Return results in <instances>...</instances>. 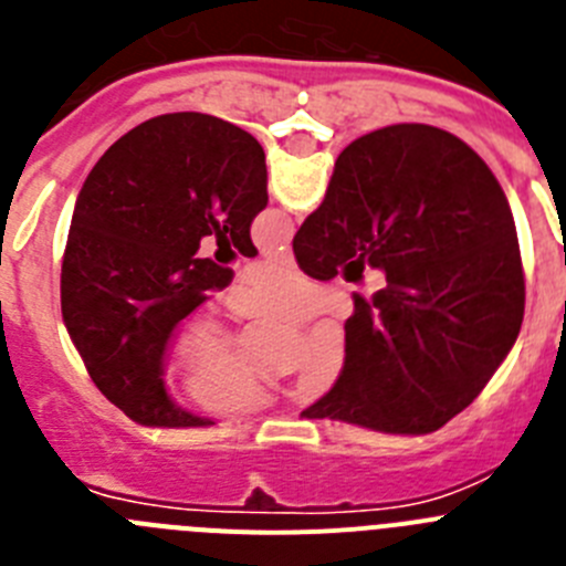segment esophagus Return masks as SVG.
Listing matches in <instances>:
<instances>
[{"label":"esophagus","instance_id":"obj_1","mask_svg":"<svg viewBox=\"0 0 566 566\" xmlns=\"http://www.w3.org/2000/svg\"><path fill=\"white\" fill-rule=\"evenodd\" d=\"M269 260H274V263H280V266H289V269L294 266V254H292V249H289V247H280L277 252L269 254Z\"/></svg>","mask_w":566,"mask_h":566}]
</instances>
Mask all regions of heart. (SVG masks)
Returning a JSON list of instances; mask_svg holds the SVG:
<instances>
[{
    "label": "heart",
    "mask_w": 566,
    "mask_h": 566,
    "mask_svg": "<svg viewBox=\"0 0 566 566\" xmlns=\"http://www.w3.org/2000/svg\"><path fill=\"white\" fill-rule=\"evenodd\" d=\"M319 306V294L297 274H260L243 294L234 297L240 317H272L280 323H303ZM181 357L195 371L187 382L189 397L209 411L238 413L266 408L272 391L258 374L234 354V337L214 323H198L181 339ZM345 365V339L339 332H319L308 345L303 365V391L317 397L337 382Z\"/></svg>",
    "instance_id": "heart-1"
}]
</instances>
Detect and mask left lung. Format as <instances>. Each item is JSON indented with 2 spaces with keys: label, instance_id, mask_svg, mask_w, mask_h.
Listing matches in <instances>:
<instances>
[{
  "label": "left lung",
  "instance_id": "obj_1",
  "mask_svg": "<svg viewBox=\"0 0 566 566\" xmlns=\"http://www.w3.org/2000/svg\"><path fill=\"white\" fill-rule=\"evenodd\" d=\"M263 147L203 113H169L122 135L78 192L62 260V317L90 379L133 422L203 428L167 391V354L184 319L232 272L195 258L214 234L254 258L266 209Z\"/></svg>",
  "mask_w": 566,
  "mask_h": 566
}]
</instances>
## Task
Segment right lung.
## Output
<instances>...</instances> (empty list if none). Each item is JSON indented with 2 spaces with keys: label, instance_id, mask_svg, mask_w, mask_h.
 I'll list each match as a JSON object with an SVG mask.
<instances>
[{
  "label": "right lung",
  "instance_id": "add662e5",
  "mask_svg": "<svg viewBox=\"0 0 566 566\" xmlns=\"http://www.w3.org/2000/svg\"><path fill=\"white\" fill-rule=\"evenodd\" d=\"M332 280L368 260L385 289L345 319V365L306 419L431 433L482 394L524 319V269L502 187L457 135L394 124L339 153L326 198L292 240Z\"/></svg>",
  "mask_w": 566,
  "mask_h": 566
}]
</instances>
